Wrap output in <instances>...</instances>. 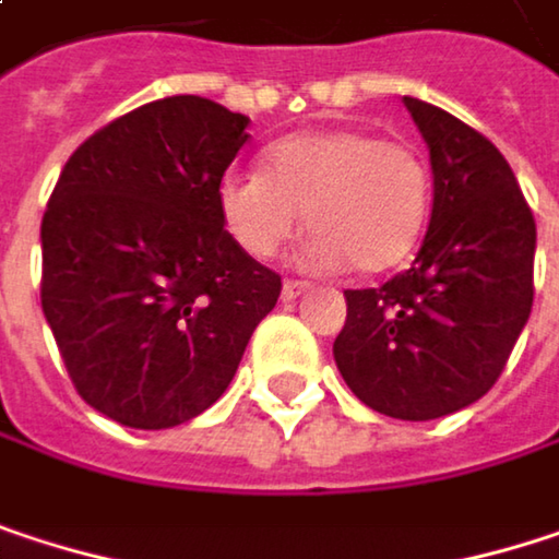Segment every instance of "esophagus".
Returning <instances> with one entry per match:
<instances>
[{
    "mask_svg": "<svg viewBox=\"0 0 559 559\" xmlns=\"http://www.w3.org/2000/svg\"><path fill=\"white\" fill-rule=\"evenodd\" d=\"M310 290V284L307 281H284V287H281V297L284 300H297L300 294H307Z\"/></svg>",
    "mask_w": 559,
    "mask_h": 559,
    "instance_id": "esophagus-1",
    "label": "esophagus"
}]
</instances>
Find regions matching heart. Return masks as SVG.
I'll return each mask as SVG.
<instances>
[{"mask_svg":"<svg viewBox=\"0 0 559 559\" xmlns=\"http://www.w3.org/2000/svg\"><path fill=\"white\" fill-rule=\"evenodd\" d=\"M226 236L252 259H272L307 213L304 262L382 275L411 259L430 213V168L397 139L320 129L275 142L262 174H226L216 187Z\"/></svg>","mask_w":559,"mask_h":559,"instance_id":"b5f03b06","label":"heart"}]
</instances>
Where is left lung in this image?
<instances>
[{
  "label": "left lung",
  "mask_w": 559,
  "mask_h": 559,
  "mask_svg": "<svg viewBox=\"0 0 559 559\" xmlns=\"http://www.w3.org/2000/svg\"><path fill=\"white\" fill-rule=\"evenodd\" d=\"M404 106L430 148V226L407 272L346 290L333 359L372 411L433 420L499 382L534 304L537 226L483 132L424 99Z\"/></svg>",
  "instance_id": "obj_1"
}]
</instances>
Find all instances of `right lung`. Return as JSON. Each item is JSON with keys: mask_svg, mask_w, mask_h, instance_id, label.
<instances>
[{"mask_svg": "<svg viewBox=\"0 0 559 559\" xmlns=\"http://www.w3.org/2000/svg\"><path fill=\"white\" fill-rule=\"evenodd\" d=\"M249 119L165 96L93 132L41 219V307L76 394L165 430L229 389L281 275L223 229L216 187Z\"/></svg>", "mask_w": 559, "mask_h": 559, "instance_id": "add662e5", "label": "right lung"}]
</instances>
